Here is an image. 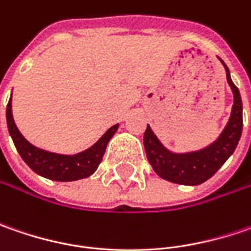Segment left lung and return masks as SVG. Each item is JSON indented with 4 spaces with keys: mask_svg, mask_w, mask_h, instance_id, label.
<instances>
[{
    "mask_svg": "<svg viewBox=\"0 0 251 251\" xmlns=\"http://www.w3.org/2000/svg\"><path fill=\"white\" fill-rule=\"evenodd\" d=\"M219 61L226 71L227 83L233 93V106L225 128L217 140L201 150L173 152L160 142L148 124L144 134V147L151 166L159 177L176 184L198 186L212 177L236 150L243 128L242 98L236 85L232 82L226 64L221 58Z\"/></svg>",
    "mask_w": 251,
    "mask_h": 251,
    "instance_id": "obj_1",
    "label": "left lung"
}]
</instances>
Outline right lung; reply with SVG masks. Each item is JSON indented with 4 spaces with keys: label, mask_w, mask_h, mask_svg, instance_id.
I'll return each instance as SVG.
<instances>
[{
    "label": "right lung",
    "mask_w": 251,
    "mask_h": 251,
    "mask_svg": "<svg viewBox=\"0 0 251 251\" xmlns=\"http://www.w3.org/2000/svg\"><path fill=\"white\" fill-rule=\"evenodd\" d=\"M6 124L15 148L26 165L39 176L54 181H75L93 175L103 159L109 141L119 130V124H114L92 147L74 155H63L40 150L32 145L18 130L12 116V95L6 106Z\"/></svg>",
    "instance_id": "right-lung-1"
}]
</instances>
